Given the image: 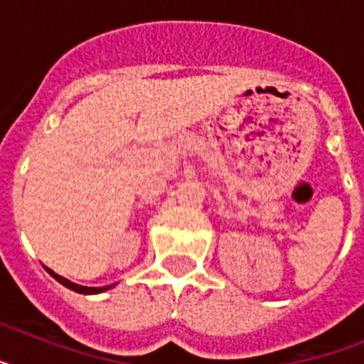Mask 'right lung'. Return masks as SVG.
Listing matches in <instances>:
<instances>
[{
	"mask_svg": "<svg viewBox=\"0 0 364 364\" xmlns=\"http://www.w3.org/2000/svg\"><path fill=\"white\" fill-rule=\"evenodd\" d=\"M47 272L54 277V279H56V282L62 283L64 287L71 289V291H75V293H81V294H98V293H104V291H107V289L115 287V285H105V287H82V285H77V283H73V282H70V279H65V277L58 276V274L50 270V268H47Z\"/></svg>",
	"mask_w": 364,
	"mask_h": 364,
	"instance_id": "obj_1",
	"label": "right lung"
}]
</instances>
